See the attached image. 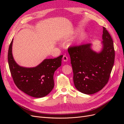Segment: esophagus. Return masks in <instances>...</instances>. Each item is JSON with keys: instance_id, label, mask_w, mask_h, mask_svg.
I'll use <instances>...</instances> for the list:
<instances>
[{"instance_id": "obj_1", "label": "esophagus", "mask_w": 124, "mask_h": 124, "mask_svg": "<svg viewBox=\"0 0 124 124\" xmlns=\"http://www.w3.org/2000/svg\"><path fill=\"white\" fill-rule=\"evenodd\" d=\"M62 59H63V62H67V61H68V57H67V56L66 55H63V58H62Z\"/></svg>"}]
</instances>
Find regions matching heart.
I'll return each instance as SVG.
<instances>
[{
  "mask_svg": "<svg viewBox=\"0 0 124 124\" xmlns=\"http://www.w3.org/2000/svg\"><path fill=\"white\" fill-rule=\"evenodd\" d=\"M81 31L80 29H77L75 30V31L72 32L71 33V34H69L68 35H67L66 36H65L64 37V40H69L71 38H73L75 36L77 35L78 33H80ZM87 33L85 32H82L81 34L80 35V36H78V43H81L82 42H83V41L85 39V38H86V37H87Z\"/></svg>",
  "mask_w": 124,
  "mask_h": 124,
  "instance_id": "1",
  "label": "heart"
}]
</instances>
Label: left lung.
Returning <instances> with one entry per match:
<instances>
[{"mask_svg":"<svg viewBox=\"0 0 124 124\" xmlns=\"http://www.w3.org/2000/svg\"><path fill=\"white\" fill-rule=\"evenodd\" d=\"M101 49L93 50L91 43L68 48L73 72V82L78 91L91 95L106 85L113 68L115 51L113 41L103 27Z\"/></svg>","mask_w":124,"mask_h":124,"instance_id":"left-lung-1","label":"left lung"}]
</instances>
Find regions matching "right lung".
<instances>
[{
    "instance_id": "1",
    "label": "right lung",
    "mask_w": 124,
    "mask_h": 124,
    "mask_svg": "<svg viewBox=\"0 0 124 124\" xmlns=\"http://www.w3.org/2000/svg\"><path fill=\"white\" fill-rule=\"evenodd\" d=\"M13 39L10 44L8 60L14 83L22 91L35 98L47 95L53 89L55 71L62 65L63 55L54 59H46L35 67L27 68L18 65L12 55Z\"/></svg>"
}]
</instances>
